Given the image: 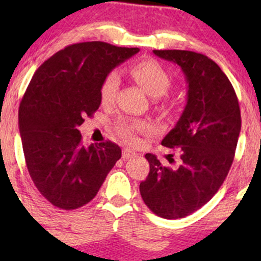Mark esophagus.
<instances>
[{
  "label": "esophagus",
  "instance_id": "1",
  "mask_svg": "<svg viewBox=\"0 0 261 261\" xmlns=\"http://www.w3.org/2000/svg\"><path fill=\"white\" fill-rule=\"evenodd\" d=\"M135 151H133L131 149H128V147H125V149L122 150V159L126 160V159H130V158H134L135 156Z\"/></svg>",
  "mask_w": 261,
  "mask_h": 261
}]
</instances>
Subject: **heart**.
Masks as SVG:
<instances>
[{
	"instance_id": "heart-1",
	"label": "heart",
	"mask_w": 261,
	"mask_h": 261,
	"mask_svg": "<svg viewBox=\"0 0 261 261\" xmlns=\"http://www.w3.org/2000/svg\"><path fill=\"white\" fill-rule=\"evenodd\" d=\"M130 73L150 96H163L172 86L173 80L170 73L154 59H145L135 63L130 68ZM118 86H120V77L117 73L110 72L105 75L99 87V98L102 103L110 105L114 101ZM115 128L121 138L128 143L135 144L138 141V134L149 131L151 126L146 121L121 118L116 122Z\"/></svg>"
}]
</instances>
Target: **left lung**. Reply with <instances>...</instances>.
<instances>
[{"label":"left lung","instance_id":"1","mask_svg":"<svg viewBox=\"0 0 261 261\" xmlns=\"http://www.w3.org/2000/svg\"><path fill=\"white\" fill-rule=\"evenodd\" d=\"M181 68L188 83L186 109L162 145L177 149L178 168L163 167L152 154L140 183L145 204L159 217L183 218L217 193L235 158L241 114L232 84L208 57L189 50H154Z\"/></svg>","mask_w":261,"mask_h":261}]
</instances>
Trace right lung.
Listing matches in <instances>:
<instances>
[{
  "label": "right lung",
  "mask_w": 261,
  "mask_h": 261,
  "mask_svg": "<svg viewBox=\"0 0 261 261\" xmlns=\"http://www.w3.org/2000/svg\"><path fill=\"white\" fill-rule=\"evenodd\" d=\"M138 51L103 41L72 44L34 73L18 127L29 174L53 206L68 211L91 202L121 158L110 140L84 146L78 126L98 110L105 75Z\"/></svg>",
  "instance_id": "add662e5"
}]
</instances>
